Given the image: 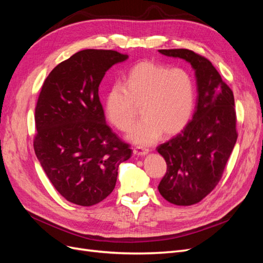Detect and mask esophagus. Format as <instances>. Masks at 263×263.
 I'll return each instance as SVG.
<instances>
[{
    "mask_svg": "<svg viewBox=\"0 0 263 263\" xmlns=\"http://www.w3.org/2000/svg\"><path fill=\"white\" fill-rule=\"evenodd\" d=\"M149 153L148 149H144V148H140V147H136L133 149V154L134 156H145Z\"/></svg>",
    "mask_w": 263,
    "mask_h": 263,
    "instance_id": "obj_1",
    "label": "esophagus"
}]
</instances>
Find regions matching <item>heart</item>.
<instances>
[{
  "mask_svg": "<svg viewBox=\"0 0 263 263\" xmlns=\"http://www.w3.org/2000/svg\"><path fill=\"white\" fill-rule=\"evenodd\" d=\"M195 90L192 78L181 68L141 61L123 77V84L109 87L105 98V114L110 124L128 132L140 106L141 121L135 125L129 139L149 146L163 134L180 133L193 113Z\"/></svg>",
  "mask_w": 263,
  "mask_h": 263,
  "instance_id": "heart-1",
  "label": "heart"
}]
</instances>
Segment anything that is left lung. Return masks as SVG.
I'll return each instance as SVG.
<instances>
[{
    "instance_id": "8db88e82",
    "label": "left lung",
    "mask_w": 263,
    "mask_h": 263,
    "mask_svg": "<svg viewBox=\"0 0 263 263\" xmlns=\"http://www.w3.org/2000/svg\"><path fill=\"white\" fill-rule=\"evenodd\" d=\"M168 57L181 58L195 70L196 109L176 137L157 147L166 162L158 190L164 200L180 206L201 202L218 184L238 133L232 89L212 62L189 49H160Z\"/></svg>"
}]
</instances>
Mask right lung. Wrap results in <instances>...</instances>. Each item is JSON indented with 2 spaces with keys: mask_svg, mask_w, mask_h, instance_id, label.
I'll list each match as a JSON object with an SVG mask.
<instances>
[{
  "mask_svg": "<svg viewBox=\"0 0 263 263\" xmlns=\"http://www.w3.org/2000/svg\"><path fill=\"white\" fill-rule=\"evenodd\" d=\"M128 55L84 49L46 78L35 107L34 150L47 177L67 201L92 206L116 184L118 165L133 151L105 123L99 86Z\"/></svg>",
  "mask_w": 263,
  "mask_h": 263,
  "instance_id": "1",
  "label": "right lung"
}]
</instances>
